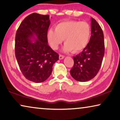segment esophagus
<instances>
[{"instance_id":"34e87169","label":"esophagus","mask_w":120,"mask_h":120,"mask_svg":"<svg viewBox=\"0 0 120 120\" xmlns=\"http://www.w3.org/2000/svg\"><path fill=\"white\" fill-rule=\"evenodd\" d=\"M65 58V56H64V55H59V59L60 60H62L63 59Z\"/></svg>"}]
</instances>
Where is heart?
<instances>
[{
  "label": "heart",
  "instance_id": "heart-1",
  "mask_svg": "<svg viewBox=\"0 0 120 120\" xmlns=\"http://www.w3.org/2000/svg\"><path fill=\"white\" fill-rule=\"evenodd\" d=\"M55 30L50 29L47 33L48 42L54 50L58 49L64 39V52L78 53L87 46L90 40L91 28L86 22L64 21L57 24Z\"/></svg>",
  "mask_w": 120,
  "mask_h": 120
}]
</instances>
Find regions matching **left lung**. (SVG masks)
I'll return each mask as SVG.
<instances>
[{
  "label": "left lung",
  "instance_id": "obj_1",
  "mask_svg": "<svg viewBox=\"0 0 120 120\" xmlns=\"http://www.w3.org/2000/svg\"><path fill=\"white\" fill-rule=\"evenodd\" d=\"M91 35L87 46L73 57L74 65L70 71L71 76L81 82L90 80L97 75L104 55V35L97 21L91 18Z\"/></svg>",
  "mask_w": 120,
  "mask_h": 120
}]
</instances>
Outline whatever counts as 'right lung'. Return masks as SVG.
I'll list each match as a JSON object with an SVG mask.
<instances>
[{"label": "right lung", "instance_id": "right-lung-1", "mask_svg": "<svg viewBox=\"0 0 120 120\" xmlns=\"http://www.w3.org/2000/svg\"><path fill=\"white\" fill-rule=\"evenodd\" d=\"M49 15L33 13L22 22L15 38V56L26 78L39 83L51 75L59 54L48 45Z\"/></svg>", "mask_w": 120, "mask_h": 120}]
</instances>
